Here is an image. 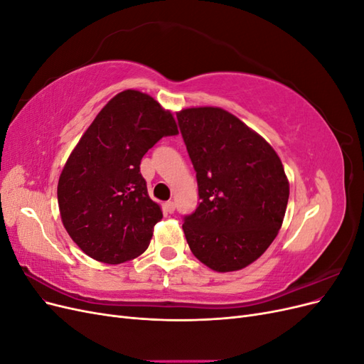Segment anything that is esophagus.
Returning a JSON list of instances; mask_svg holds the SVG:
<instances>
[{"instance_id": "34e87169", "label": "esophagus", "mask_w": 364, "mask_h": 364, "mask_svg": "<svg viewBox=\"0 0 364 364\" xmlns=\"http://www.w3.org/2000/svg\"><path fill=\"white\" fill-rule=\"evenodd\" d=\"M174 208H176L174 202H165L164 203V211L167 213V214H173L174 213Z\"/></svg>"}]
</instances>
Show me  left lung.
I'll return each mask as SVG.
<instances>
[{"label":"left lung","instance_id":"8db88e82","mask_svg":"<svg viewBox=\"0 0 364 364\" xmlns=\"http://www.w3.org/2000/svg\"><path fill=\"white\" fill-rule=\"evenodd\" d=\"M196 170L200 203L182 225L193 255L215 272L247 267L277 238L290 183L278 153L215 106L176 112Z\"/></svg>","mask_w":364,"mask_h":364}]
</instances>
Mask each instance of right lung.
Instances as JSON below:
<instances>
[{"label": "right lung", "instance_id": "obj_1", "mask_svg": "<svg viewBox=\"0 0 364 364\" xmlns=\"http://www.w3.org/2000/svg\"><path fill=\"white\" fill-rule=\"evenodd\" d=\"M178 134L171 111L136 90L118 92L97 114L58 183L62 223L87 257L121 264L149 247L162 209L150 199L141 159Z\"/></svg>", "mask_w": 364, "mask_h": 364}]
</instances>
